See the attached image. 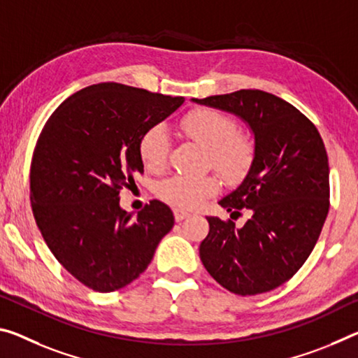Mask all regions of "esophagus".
I'll use <instances>...</instances> for the list:
<instances>
[{"label": "esophagus", "mask_w": 358, "mask_h": 358, "mask_svg": "<svg viewBox=\"0 0 358 358\" xmlns=\"http://www.w3.org/2000/svg\"><path fill=\"white\" fill-rule=\"evenodd\" d=\"M173 213H175V220H177V221H183L185 218L191 217V213H189V212H185V210H180V208L175 210Z\"/></svg>", "instance_id": "34e87169"}]
</instances>
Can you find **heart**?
<instances>
[{"instance_id": "heart-1", "label": "heart", "mask_w": 358, "mask_h": 358, "mask_svg": "<svg viewBox=\"0 0 358 358\" xmlns=\"http://www.w3.org/2000/svg\"><path fill=\"white\" fill-rule=\"evenodd\" d=\"M191 140L207 150L210 166L228 183L245 178L255 157L250 135L236 130L234 119L213 108H196L186 113L180 122ZM140 159L148 172H161L169 157V137L162 126H152L141 135ZM218 191L212 175H175L157 186L164 202L177 208H196Z\"/></svg>"}]
</instances>
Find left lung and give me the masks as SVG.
I'll return each instance as SVG.
<instances>
[{
	"label": "left lung",
	"mask_w": 358,
	"mask_h": 358,
	"mask_svg": "<svg viewBox=\"0 0 358 358\" xmlns=\"http://www.w3.org/2000/svg\"><path fill=\"white\" fill-rule=\"evenodd\" d=\"M248 124L255 157L239 188L220 201L242 228L207 217L199 255L208 274L231 293L271 292L296 274L319 239L330 208V167L319 130L288 101L258 89L192 99Z\"/></svg>",
	"instance_id": "1"
}]
</instances>
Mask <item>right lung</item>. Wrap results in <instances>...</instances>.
I'll return each mask as SVG.
<instances>
[{
	"label": "right lung",
	"mask_w": 358,
	"mask_h": 358,
	"mask_svg": "<svg viewBox=\"0 0 358 358\" xmlns=\"http://www.w3.org/2000/svg\"><path fill=\"white\" fill-rule=\"evenodd\" d=\"M183 101L117 83L94 84L68 97L39 134L30 169L33 217L57 261L95 292L137 279L173 228L166 203L151 201L132 217L119 206V191L143 173L141 135Z\"/></svg>",
	"instance_id": "obj_1"
}]
</instances>
